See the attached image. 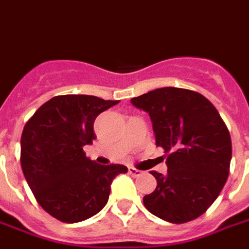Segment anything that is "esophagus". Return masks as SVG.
Segmentation results:
<instances>
[{"label": "esophagus", "mask_w": 249, "mask_h": 249, "mask_svg": "<svg viewBox=\"0 0 249 249\" xmlns=\"http://www.w3.org/2000/svg\"><path fill=\"white\" fill-rule=\"evenodd\" d=\"M129 174H130L131 177H141L143 174V171L138 170V169H134V167H129Z\"/></svg>", "instance_id": "obj_1"}]
</instances>
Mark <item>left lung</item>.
I'll return each mask as SVG.
<instances>
[{
    "label": "left lung",
    "instance_id": "left-lung-1",
    "mask_svg": "<svg viewBox=\"0 0 249 249\" xmlns=\"http://www.w3.org/2000/svg\"><path fill=\"white\" fill-rule=\"evenodd\" d=\"M148 112L167 173L151 171L157 187L143 197L160 219L183 224L205 213L228 180L231 138L216 107L201 93L165 87L131 98Z\"/></svg>",
    "mask_w": 249,
    "mask_h": 249
}]
</instances>
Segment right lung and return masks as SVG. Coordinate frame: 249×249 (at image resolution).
I'll return each mask as SVG.
<instances>
[{"mask_svg": "<svg viewBox=\"0 0 249 249\" xmlns=\"http://www.w3.org/2000/svg\"><path fill=\"white\" fill-rule=\"evenodd\" d=\"M119 101L87 94L56 96L26 121L20 162L40 207L62 223L94 216L108 201L111 183L128 167L100 165L83 147L96 139L93 123Z\"/></svg>", "mask_w": 249, "mask_h": 249, "instance_id": "1", "label": "right lung"}]
</instances>
